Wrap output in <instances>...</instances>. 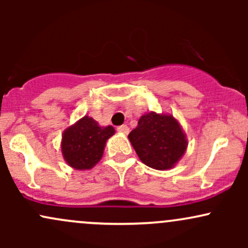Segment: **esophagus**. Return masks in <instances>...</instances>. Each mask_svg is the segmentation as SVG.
I'll use <instances>...</instances> for the list:
<instances>
[{"label": "esophagus", "instance_id": "obj_1", "mask_svg": "<svg viewBox=\"0 0 248 248\" xmlns=\"http://www.w3.org/2000/svg\"><path fill=\"white\" fill-rule=\"evenodd\" d=\"M118 132L124 134V135H127V134L129 133V128H128V126H126V124H122V126L118 127Z\"/></svg>", "mask_w": 248, "mask_h": 248}]
</instances>
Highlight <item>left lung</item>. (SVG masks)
<instances>
[{
	"mask_svg": "<svg viewBox=\"0 0 248 248\" xmlns=\"http://www.w3.org/2000/svg\"><path fill=\"white\" fill-rule=\"evenodd\" d=\"M128 139L140 160L156 170L171 169L187 148L186 133L171 114L146 113Z\"/></svg>",
	"mask_w": 248,
	"mask_h": 248,
	"instance_id": "1",
	"label": "left lung"
}]
</instances>
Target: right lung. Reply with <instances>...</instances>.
Here are the masks:
<instances>
[{"label":"right lung","instance_id":"obj_1","mask_svg":"<svg viewBox=\"0 0 248 248\" xmlns=\"http://www.w3.org/2000/svg\"><path fill=\"white\" fill-rule=\"evenodd\" d=\"M114 133L112 126L100 127L94 119L85 115L62 133V157L76 170L92 169L101 160L106 142Z\"/></svg>","mask_w":248,"mask_h":248}]
</instances>
